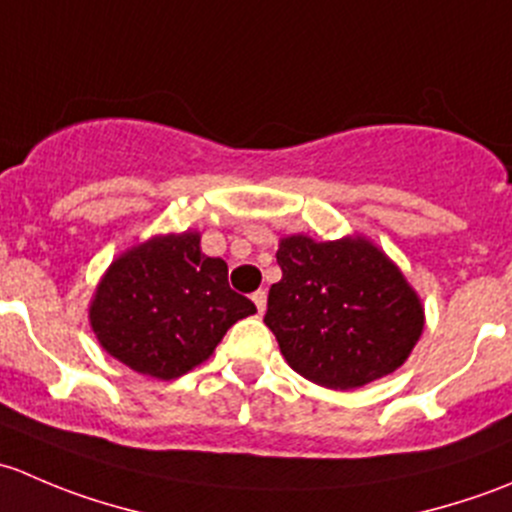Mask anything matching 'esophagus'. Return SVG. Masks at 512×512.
<instances>
[{
	"instance_id": "esophagus-1",
	"label": "esophagus",
	"mask_w": 512,
	"mask_h": 512,
	"mask_svg": "<svg viewBox=\"0 0 512 512\" xmlns=\"http://www.w3.org/2000/svg\"><path fill=\"white\" fill-rule=\"evenodd\" d=\"M252 302H255L257 314H262V312H265V307H267V294L262 292V289H257V292H252Z\"/></svg>"
}]
</instances>
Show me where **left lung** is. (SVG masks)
<instances>
[{
	"instance_id": "8db88e82",
	"label": "left lung",
	"mask_w": 512,
	"mask_h": 512,
	"mask_svg": "<svg viewBox=\"0 0 512 512\" xmlns=\"http://www.w3.org/2000/svg\"><path fill=\"white\" fill-rule=\"evenodd\" d=\"M282 280L265 324L297 374L327 389H359L399 369L423 332V307L399 267L366 237L280 240Z\"/></svg>"
}]
</instances>
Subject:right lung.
Segmentation results:
<instances>
[{
    "label": "right lung",
    "instance_id": "obj_1",
    "mask_svg": "<svg viewBox=\"0 0 512 512\" xmlns=\"http://www.w3.org/2000/svg\"><path fill=\"white\" fill-rule=\"evenodd\" d=\"M255 304L227 285V265L200 250L198 232L158 235L111 262L89 307L91 329L113 359L153 379L203 364Z\"/></svg>",
    "mask_w": 512,
    "mask_h": 512
}]
</instances>
